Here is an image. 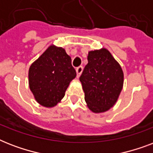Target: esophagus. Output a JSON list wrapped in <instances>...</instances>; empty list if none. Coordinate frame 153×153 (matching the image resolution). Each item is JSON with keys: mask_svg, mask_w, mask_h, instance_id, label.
<instances>
[{"mask_svg": "<svg viewBox=\"0 0 153 153\" xmlns=\"http://www.w3.org/2000/svg\"><path fill=\"white\" fill-rule=\"evenodd\" d=\"M83 71V67H82V66H79L76 68V73H77V77H79L81 75L82 72Z\"/></svg>", "mask_w": 153, "mask_h": 153, "instance_id": "1", "label": "esophagus"}]
</instances>
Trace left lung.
Instances as JSON below:
<instances>
[{
  "instance_id": "obj_1",
  "label": "left lung",
  "mask_w": 153,
  "mask_h": 153,
  "mask_svg": "<svg viewBox=\"0 0 153 153\" xmlns=\"http://www.w3.org/2000/svg\"><path fill=\"white\" fill-rule=\"evenodd\" d=\"M87 60L79 78L85 101L92 112L103 113L117 101L123 87V71L105 48L89 51Z\"/></svg>"
}]
</instances>
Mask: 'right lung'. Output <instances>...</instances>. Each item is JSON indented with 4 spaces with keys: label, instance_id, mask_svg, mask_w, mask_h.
I'll return each mask as SVG.
<instances>
[{
    "label": "right lung",
    "instance_id": "obj_1",
    "mask_svg": "<svg viewBox=\"0 0 153 153\" xmlns=\"http://www.w3.org/2000/svg\"><path fill=\"white\" fill-rule=\"evenodd\" d=\"M75 77L71 58L65 49L51 45L30 66L28 83L36 102L51 108L62 100Z\"/></svg>",
    "mask_w": 153,
    "mask_h": 153
}]
</instances>
